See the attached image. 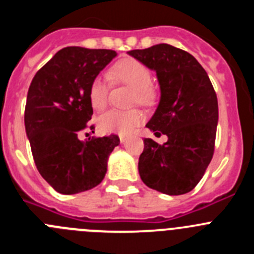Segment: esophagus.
<instances>
[{
	"instance_id": "1",
	"label": "esophagus",
	"mask_w": 254,
	"mask_h": 254,
	"mask_svg": "<svg viewBox=\"0 0 254 254\" xmlns=\"http://www.w3.org/2000/svg\"><path fill=\"white\" fill-rule=\"evenodd\" d=\"M120 141L121 143H125L126 141H127V137H125V136H120Z\"/></svg>"
}]
</instances>
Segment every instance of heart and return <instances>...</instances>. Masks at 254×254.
I'll return each mask as SVG.
<instances>
[{
  "mask_svg": "<svg viewBox=\"0 0 254 254\" xmlns=\"http://www.w3.org/2000/svg\"><path fill=\"white\" fill-rule=\"evenodd\" d=\"M112 81L122 82L133 87V102L149 105L155 100V90L150 85L152 81L151 71L146 64L133 58H125L117 62L108 72ZM109 79L107 76H96L89 87V100L95 111L105 109L108 104ZM145 116L138 109L129 111H108L98 120V126L105 133H117L121 136L131 134L143 122Z\"/></svg>",
  "mask_w": 254,
  "mask_h": 254,
  "instance_id": "b5f03b06",
  "label": "heart"
}]
</instances>
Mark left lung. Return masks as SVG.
Returning <instances> with one entry per match:
<instances>
[{"mask_svg": "<svg viewBox=\"0 0 254 254\" xmlns=\"http://www.w3.org/2000/svg\"><path fill=\"white\" fill-rule=\"evenodd\" d=\"M128 55L154 69L160 85V102L146 127L159 145L145 138L138 173L147 187L169 196L188 193L206 172L215 149L219 107L212 84L198 61L183 49L156 44Z\"/></svg>", "mask_w": 254, "mask_h": 254, "instance_id": "1", "label": "left lung"}]
</instances>
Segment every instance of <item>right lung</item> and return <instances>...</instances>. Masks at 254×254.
I'll return each mask as SVG.
<instances>
[{
  "label": "right lung",
  "instance_id": "obj_1",
  "mask_svg": "<svg viewBox=\"0 0 254 254\" xmlns=\"http://www.w3.org/2000/svg\"><path fill=\"white\" fill-rule=\"evenodd\" d=\"M117 56L111 49L66 47L35 73L25 105V131L37 169L62 194L96 187L108 158L120 145L117 134L78 140L93 116L91 81Z\"/></svg>",
  "mask_w": 254,
  "mask_h": 254
}]
</instances>
